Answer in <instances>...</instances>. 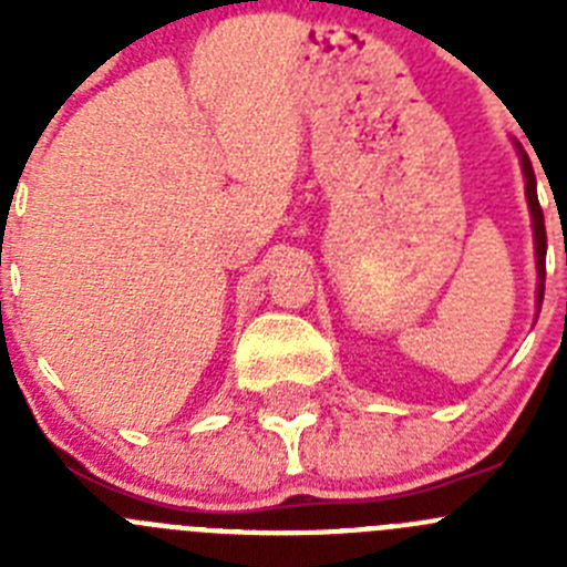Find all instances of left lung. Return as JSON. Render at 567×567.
Segmentation results:
<instances>
[{"instance_id":"obj_1","label":"left lung","mask_w":567,"mask_h":567,"mask_svg":"<svg viewBox=\"0 0 567 567\" xmlns=\"http://www.w3.org/2000/svg\"><path fill=\"white\" fill-rule=\"evenodd\" d=\"M519 155V167H523L525 175V202H528L530 213V229H534V255H537V312L543 309V295H545V252H548V238H545V215L543 207H539L537 198V175H534V167H530L528 153L523 150V144L514 142Z\"/></svg>"}]
</instances>
